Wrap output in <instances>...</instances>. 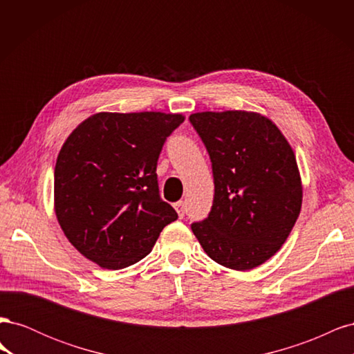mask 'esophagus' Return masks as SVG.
<instances>
[{
    "label": "esophagus",
    "instance_id": "34e87169",
    "mask_svg": "<svg viewBox=\"0 0 354 354\" xmlns=\"http://www.w3.org/2000/svg\"><path fill=\"white\" fill-rule=\"evenodd\" d=\"M174 208H176L177 214H178V217H180V218H183V217H185V214H186V205H185V202H183V201L177 202L176 205H174Z\"/></svg>",
    "mask_w": 354,
    "mask_h": 354
}]
</instances>
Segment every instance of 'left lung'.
<instances>
[{"label": "left lung", "instance_id": "left-lung-1", "mask_svg": "<svg viewBox=\"0 0 354 354\" xmlns=\"http://www.w3.org/2000/svg\"><path fill=\"white\" fill-rule=\"evenodd\" d=\"M212 164L214 201L208 218L192 230L209 259L251 270L277 252L303 201L295 155L269 118L254 112H199L189 116Z\"/></svg>", "mask_w": 354, "mask_h": 354}]
</instances>
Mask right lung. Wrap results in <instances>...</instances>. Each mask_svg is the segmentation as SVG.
<instances>
[{
  "label": "right lung",
  "instance_id": "add662e5",
  "mask_svg": "<svg viewBox=\"0 0 354 354\" xmlns=\"http://www.w3.org/2000/svg\"><path fill=\"white\" fill-rule=\"evenodd\" d=\"M180 113L102 112L81 122L55 168V208L63 233L103 269H124L152 251L177 220L160 199L156 165Z\"/></svg>",
  "mask_w": 354,
  "mask_h": 354
}]
</instances>
